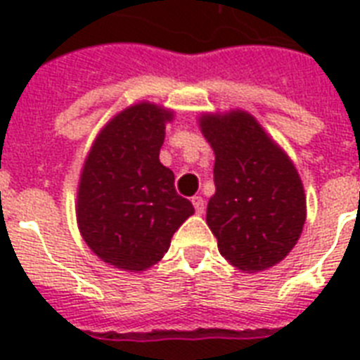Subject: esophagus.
<instances>
[{"mask_svg": "<svg viewBox=\"0 0 360 360\" xmlns=\"http://www.w3.org/2000/svg\"><path fill=\"white\" fill-rule=\"evenodd\" d=\"M192 205H194V209H196L198 214H202L203 209H205V202H203L202 196H194V198H192Z\"/></svg>", "mask_w": 360, "mask_h": 360, "instance_id": "1", "label": "esophagus"}]
</instances>
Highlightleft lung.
<instances>
[{"label": "left lung", "mask_w": 360, "mask_h": 360, "mask_svg": "<svg viewBox=\"0 0 360 360\" xmlns=\"http://www.w3.org/2000/svg\"><path fill=\"white\" fill-rule=\"evenodd\" d=\"M200 124L214 151L207 224L220 254L240 271L273 267L295 246L307 219L295 166L245 112L203 115Z\"/></svg>", "instance_id": "8db88e82"}]
</instances>
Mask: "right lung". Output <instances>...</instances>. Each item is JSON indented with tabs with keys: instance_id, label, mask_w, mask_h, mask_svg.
<instances>
[{
	"instance_id": "right-lung-1",
	"label": "right lung",
	"mask_w": 360,
	"mask_h": 360,
	"mask_svg": "<svg viewBox=\"0 0 360 360\" xmlns=\"http://www.w3.org/2000/svg\"><path fill=\"white\" fill-rule=\"evenodd\" d=\"M169 120V112L149 103L123 110L104 127L84 164L76 211L82 237L117 269L155 265L194 213L175 191L174 172L158 160Z\"/></svg>"
}]
</instances>
